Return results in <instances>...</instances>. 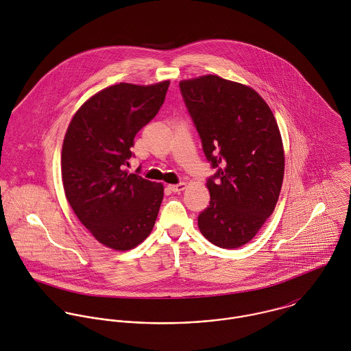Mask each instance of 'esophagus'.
<instances>
[{"mask_svg": "<svg viewBox=\"0 0 351 351\" xmlns=\"http://www.w3.org/2000/svg\"><path fill=\"white\" fill-rule=\"evenodd\" d=\"M185 188H186V184H185V182H180V184H176V185H169V189H170L171 192H174V193L181 192V191H184Z\"/></svg>", "mask_w": 351, "mask_h": 351, "instance_id": "1", "label": "esophagus"}]
</instances>
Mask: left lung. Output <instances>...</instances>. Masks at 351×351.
<instances>
[{
  "label": "left lung",
  "instance_id": "1",
  "mask_svg": "<svg viewBox=\"0 0 351 351\" xmlns=\"http://www.w3.org/2000/svg\"><path fill=\"white\" fill-rule=\"evenodd\" d=\"M181 96L216 173L206 180L209 205L201 234L215 246L237 249L273 213L284 180V149L269 105L249 86L217 75L181 81Z\"/></svg>",
  "mask_w": 351,
  "mask_h": 351
}]
</instances>
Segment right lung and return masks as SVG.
<instances>
[{"label": "right lung", "instance_id": "add662e5", "mask_svg": "<svg viewBox=\"0 0 351 351\" xmlns=\"http://www.w3.org/2000/svg\"><path fill=\"white\" fill-rule=\"evenodd\" d=\"M169 85L109 86L86 101L67 128L62 147L66 199L93 237L113 250L134 249L155 224L163 186L128 174L125 166L136 134L156 116Z\"/></svg>", "mask_w": 351, "mask_h": 351}]
</instances>
